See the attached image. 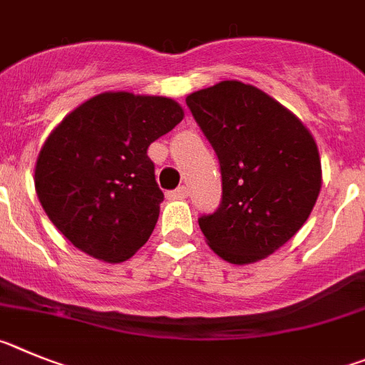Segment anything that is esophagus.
I'll return each instance as SVG.
<instances>
[{
	"label": "esophagus",
	"mask_w": 365,
	"mask_h": 365,
	"mask_svg": "<svg viewBox=\"0 0 365 365\" xmlns=\"http://www.w3.org/2000/svg\"><path fill=\"white\" fill-rule=\"evenodd\" d=\"M167 196H169V198H185V196H189V187L187 185L178 187V189L167 192Z\"/></svg>",
	"instance_id": "esophagus-1"
}]
</instances>
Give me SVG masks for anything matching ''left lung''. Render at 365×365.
Here are the masks:
<instances>
[{
  "label": "left lung",
  "instance_id": "obj_1",
  "mask_svg": "<svg viewBox=\"0 0 365 365\" xmlns=\"http://www.w3.org/2000/svg\"><path fill=\"white\" fill-rule=\"evenodd\" d=\"M185 101L222 170V203L198 218L207 244L229 264L262 260L313 211L322 187L317 142L291 110L242 81H220Z\"/></svg>",
  "mask_w": 365,
  "mask_h": 365
}]
</instances>
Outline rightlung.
Segmentation results:
<instances>
[{
	"label": "right lung",
	"mask_w": 365,
	"mask_h": 365,
	"mask_svg": "<svg viewBox=\"0 0 365 365\" xmlns=\"http://www.w3.org/2000/svg\"><path fill=\"white\" fill-rule=\"evenodd\" d=\"M183 109L163 96L103 93L63 118L39 150L36 192L74 247L118 264L149 240L163 192L147 149Z\"/></svg>",
	"instance_id": "1"
}]
</instances>
